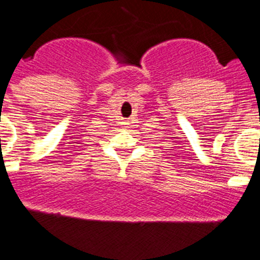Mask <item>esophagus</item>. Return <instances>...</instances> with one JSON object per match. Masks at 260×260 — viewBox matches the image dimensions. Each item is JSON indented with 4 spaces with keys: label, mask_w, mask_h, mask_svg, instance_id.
<instances>
[{
    "label": "esophagus",
    "mask_w": 260,
    "mask_h": 260,
    "mask_svg": "<svg viewBox=\"0 0 260 260\" xmlns=\"http://www.w3.org/2000/svg\"><path fill=\"white\" fill-rule=\"evenodd\" d=\"M124 124H127V123H124Z\"/></svg>",
    "instance_id": "esophagus-1"
}]
</instances>
